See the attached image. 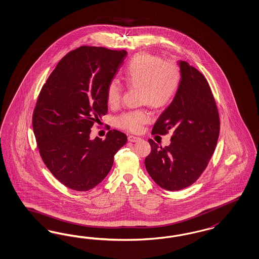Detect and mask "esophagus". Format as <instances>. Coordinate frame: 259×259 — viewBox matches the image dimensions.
Segmentation results:
<instances>
[{
    "label": "esophagus",
    "mask_w": 259,
    "mask_h": 259,
    "mask_svg": "<svg viewBox=\"0 0 259 259\" xmlns=\"http://www.w3.org/2000/svg\"><path fill=\"white\" fill-rule=\"evenodd\" d=\"M127 140H128L130 142H137V141L140 140V137H137V136H134V135H130V136L127 137Z\"/></svg>",
    "instance_id": "esophagus-1"
}]
</instances>
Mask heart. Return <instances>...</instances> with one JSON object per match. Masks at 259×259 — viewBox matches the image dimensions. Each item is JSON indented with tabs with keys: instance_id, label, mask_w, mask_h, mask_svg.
<instances>
[{
	"instance_id": "heart-1",
	"label": "heart",
	"mask_w": 259,
	"mask_h": 259,
	"mask_svg": "<svg viewBox=\"0 0 259 259\" xmlns=\"http://www.w3.org/2000/svg\"><path fill=\"white\" fill-rule=\"evenodd\" d=\"M124 79L131 87L141 88V100L155 108L167 105L176 97L181 84V69L174 61H164L160 56L139 53L131 59L124 68ZM123 85L116 79L107 85V101L117 107L122 100ZM151 119L148 109L125 111L116 117L118 127L132 133L141 132Z\"/></svg>"
}]
</instances>
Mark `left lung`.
Returning a JSON list of instances; mask_svg holds the SVG:
<instances>
[{
    "label": "left lung",
    "instance_id": "8db88e82",
    "mask_svg": "<svg viewBox=\"0 0 259 259\" xmlns=\"http://www.w3.org/2000/svg\"><path fill=\"white\" fill-rule=\"evenodd\" d=\"M181 84L170 105L159 116L152 134L172 131L170 144L159 147L152 139L145 159L147 171L167 191H179L194 183L209 164L219 136L217 103L204 75L180 61Z\"/></svg>",
    "mask_w": 259,
    "mask_h": 259
}]
</instances>
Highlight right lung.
I'll list each match as a JSON object with an SVG mask.
<instances>
[{"mask_svg":"<svg viewBox=\"0 0 259 259\" xmlns=\"http://www.w3.org/2000/svg\"><path fill=\"white\" fill-rule=\"evenodd\" d=\"M126 54L80 47L62 58L39 94L32 116L38 150L50 172L71 190L85 192L102 182L126 143L116 130L105 140L90 137L93 124L108 112L107 85Z\"/></svg>","mask_w":259,"mask_h":259,"instance_id":"1","label":"right lung"}]
</instances>
